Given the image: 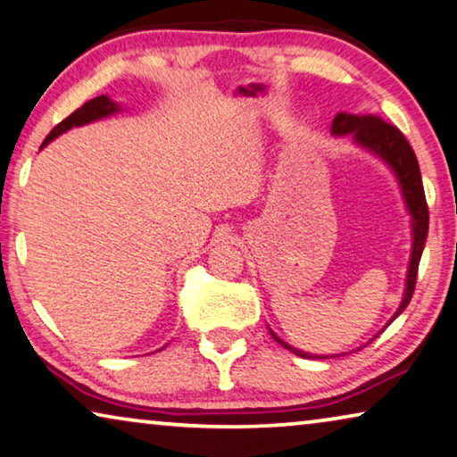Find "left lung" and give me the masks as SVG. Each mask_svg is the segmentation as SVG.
I'll list each match as a JSON object with an SVG mask.
<instances>
[{
	"label": "left lung",
	"instance_id": "left-lung-1",
	"mask_svg": "<svg viewBox=\"0 0 457 457\" xmlns=\"http://www.w3.org/2000/svg\"><path fill=\"white\" fill-rule=\"evenodd\" d=\"M330 131L332 135H353V139H355L357 145L365 147L367 152L376 154L378 158L384 160L387 166L394 170V174H396V179L400 182V188H403L406 209L412 217V252H411V264H408V272H406V289H404L403 303H400L396 314H394L390 318V322H387L392 324L394 320L406 310V305L411 303L414 285H417L419 262H420V256H423L427 231H428V207L425 199L423 180H420V168H419L417 155H414L411 143L406 141L404 135L400 133L396 127L390 125V122L376 117V114L338 112L335 120H332ZM269 332L278 345L285 346V349H289L291 353H295L297 357H303V359L337 357V355H312V353L299 351L295 346H291L285 343V340L278 338L270 328Z\"/></svg>",
	"mask_w": 457,
	"mask_h": 457
}]
</instances>
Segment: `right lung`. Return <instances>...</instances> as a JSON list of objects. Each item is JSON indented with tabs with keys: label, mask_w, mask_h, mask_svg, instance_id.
I'll return each instance as SVG.
<instances>
[{
	"label": "right lung",
	"mask_w": 457,
	"mask_h": 457,
	"mask_svg": "<svg viewBox=\"0 0 457 457\" xmlns=\"http://www.w3.org/2000/svg\"><path fill=\"white\" fill-rule=\"evenodd\" d=\"M119 111H120V106L117 104V102H112L108 96H98V98L87 100L86 104L81 106V108H78L76 112H71L70 117H67L65 120H61L59 125L54 127L49 135H46V139L43 141V145H40V147L49 145V143H51L54 137H59L61 133L70 131L71 127L87 125V122L98 120V119H104V117H111V114L119 112ZM162 349H163V346H162Z\"/></svg>",
	"instance_id": "add662e5"
}]
</instances>
